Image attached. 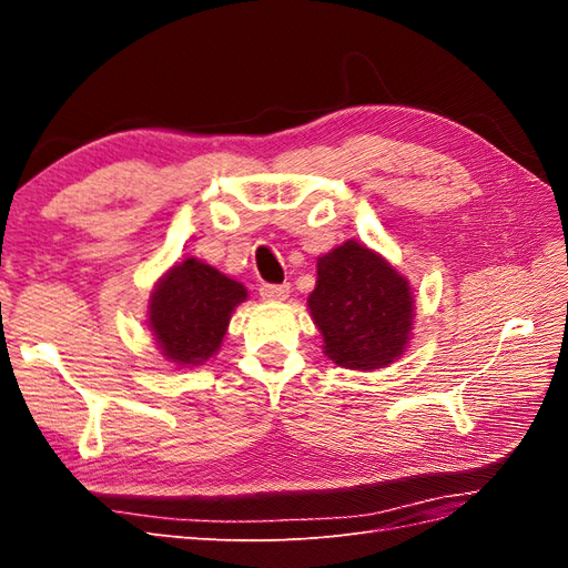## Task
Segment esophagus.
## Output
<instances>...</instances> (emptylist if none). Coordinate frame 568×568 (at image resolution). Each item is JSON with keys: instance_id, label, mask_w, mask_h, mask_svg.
Wrapping results in <instances>:
<instances>
[{"instance_id": "obj_1", "label": "esophagus", "mask_w": 568, "mask_h": 568, "mask_svg": "<svg viewBox=\"0 0 568 568\" xmlns=\"http://www.w3.org/2000/svg\"><path fill=\"white\" fill-rule=\"evenodd\" d=\"M288 284H263L261 286V298L263 301H286L288 296Z\"/></svg>"}]
</instances>
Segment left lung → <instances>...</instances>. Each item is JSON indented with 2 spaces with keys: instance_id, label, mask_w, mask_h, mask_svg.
I'll use <instances>...</instances> for the list:
<instances>
[{
  "instance_id": "obj_1",
  "label": "left lung",
  "mask_w": 568,
  "mask_h": 568,
  "mask_svg": "<svg viewBox=\"0 0 568 568\" xmlns=\"http://www.w3.org/2000/svg\"><path fill=\"white\" fill-rule=\"evenodd\" d=\"M307 311L322 334L324 355L357 372L398 363L415 324V298L405 274L355 239L317 257Z\"/></svg>"
}]
</instances>
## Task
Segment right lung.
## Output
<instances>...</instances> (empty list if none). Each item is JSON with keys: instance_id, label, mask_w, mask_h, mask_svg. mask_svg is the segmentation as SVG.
<instances>
[{"instance_id": "1", "label": "right lung", "mask_w": 568, "mask_h": 568, "mask_svg": "<svg viewBox=\"0 0 568 568\" xmlns=\"http://www.w3.org/2000/svg\"><path fill=\"white\" fill-rule=\"evenodd\" d=\"M248 291L217 267L184 257L168 267L149 296V329L175 367H199L220 351L236 305Z\"/></svg>"}]
</instances>
